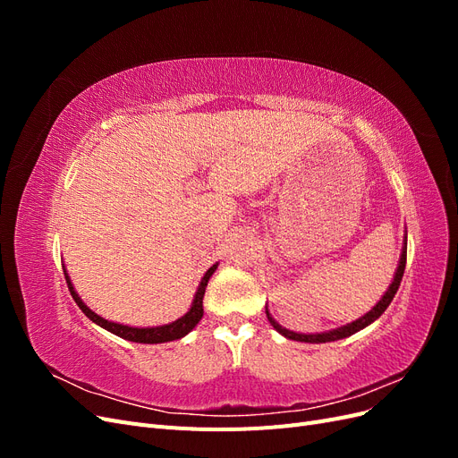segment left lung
<instances>
[{"label":"left lung","mask_w":458,"mask_h":458,"mask_svg":"<svg viewBox=\"0 0 458 458\" xmlns=\"http://www.w3.org/2000/svg\"><path fill=\"white\" fill-rule=\"evenodd\" d=\"M405 263H407V237H405V244L403 248H401V258H399V263H397V269H395V275H394V281L392 284L387 286V290L384 293V296L380 298V301L374 306L369 313H365L363 317H359L357 321L353 323H348L344 325L340 328H332V330H327V332H317V335H301V332H294V330H288L284 327H281L279 323L275 321V318L271 317L269 310L266 308V313H267V318L269 323L273 325V328L279 332V335H283L284 338L288 340H296V342H308V344H325V342H335V340H342V338H348L352 335H355V332L363 330L365 327H369L370 323L377 321V318L387 310V306H390L397 288L401 284V279H403V273H405Z\"/></svg>","instance_id":"left-lung-1"}]
</instances>
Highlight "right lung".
Instances as JSON below:
<instances>
[{
    "mask_svg": "<svg viewBox=\"0 0 458 458\" xmlns=\"http://www.w3.org/2000/svg\"><path fill=\"white\" fill-rule=\"evenodd\" d=\"M217 269V263H214V266L208 269L202 276V281L197 288V294L195 298H192V303L189 311L179 317L177 321L174 323H168V325H160V327H128V325H120V323H114V321H106V318H103L101 315H97L95 311H91L84 301H81V298L78 296V293L74 290V284L71 281V276H68L64 266H63V271H64V279H66V284H68V290H71V294L74 298V301L78 303V308L86 313V317L89 318V321H93L95 325H99L101 328L113 332V335L123 338V340H130V342H140V344H164V342H172V340H179L187 336L189 332L195 328L199 325V321L204 315V310H202V298H204V293H206V286H208V281H210V276L214 275V271Z\"/></svg>",
    "mask_w": 458,
    "mask_h": 458,
    "instance_id": "add662e5",
    "label": "right lung"
}]
</instances>
